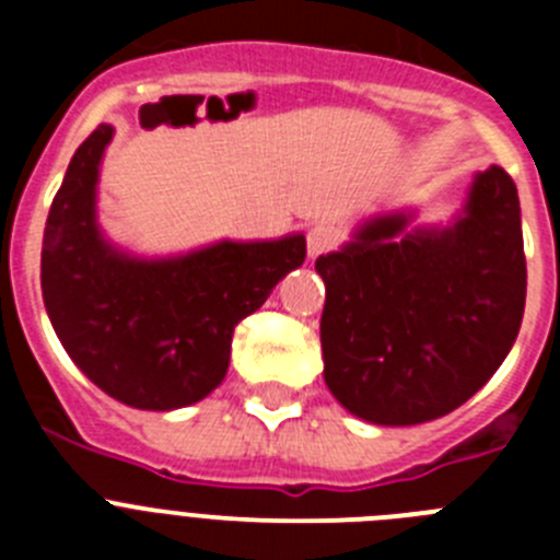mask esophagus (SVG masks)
I'll list each match as a JSON object with an SVG mask.
<instances>
[{"mask_svg": "<svg viewBox=\"0 0 560 560\" xmlns=\"http://www.w3.org/2000/svg\"><path fill=\"white\" fill-rule=\"evenodd\" d=\"M305 241H308V257H319L339 244V230L330 224H314L308 235H305Z\"/></svg>", "mask_w": 560, "mask_h": 560, "instance_id": "1", "label": "esophagus"}]
</instances>
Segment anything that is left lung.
<instances>
[{
	"instance_id": "left-lung-1",
	"label": "left lung",
	"mask_w": 560,
	"mask_h": 560,
	"mask_svg": "<svg viewBox=\"0 0 560 560\" xmlns=\"http://www.w3.org/2000/svg\"><path fill=\"white\" fill-rule=\"evenodd\" d=\"M415 212L364 221L316 257L325 384L378 427H415L463 407L511 353L524 316L522 210L499 165L474 176L452 226Z\"/></svg>"
}]
</instances>
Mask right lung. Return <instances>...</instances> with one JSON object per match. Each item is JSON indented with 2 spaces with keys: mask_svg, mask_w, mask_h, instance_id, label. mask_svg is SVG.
<instances>
[{
  "mask_svg": "<svg viewBox=\"0 0 560 560\" xmlns=\"http://www.w3.org/2000/svg\"><path fill=\"white\" fill-rule=\"evenodd\" d=\"M114 128L75 151L49 207L42 294L81 373L133 409L190 407L224 381L232 330L303 266L305 237L219 241L176 257H133L97 226V176Z\"/></svg>",
  "mask_w": 560,
  "mask_h": 560,
  "instance_id": "right-lung-1",
  "label": "right lung"
}]
</instances>
